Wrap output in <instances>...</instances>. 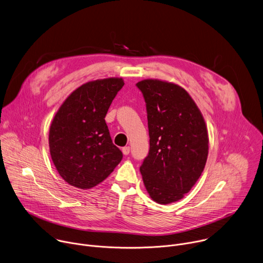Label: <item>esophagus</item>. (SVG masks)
Returning a JSON list of instances; mask_svg holds the SVG:
<instances>
[{
	"instance_id": "1",
	"label": "esophagus",
	"mask_w": 263,
	"mask_h": 263,
	"mask_svg": "<svg viewBox=\"0 0 263 263\" xmlns=\"http://www.w3.org/2000/svg\"><path fill=\"white\" fill-rule=\"evenodd\" d=\"M122 152L124 155H128L130 153V146H124L122 148Z\"/></svg>"
}]
</instances>
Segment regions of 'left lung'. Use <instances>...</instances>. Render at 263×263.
Masks as SVG:
<instances>
[{
  "label": "left lung",
  "mask_w": 263,
  "mask_h": 263,
  "mask_svg": "<svg viewBox=\"0 0 263 263\" xmlns=\"http://www.w3.org/2000/svg\"><path fill=\"white\" fill-rule=\"evenodd\" d=\"M146 103L148 155L140 165L147 194L171 204L189 193L208 156V131L200 109L183 87L158 79L136 83Z\"/></svg>",
  "instance_id": "1"
}]
</instances>
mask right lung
Returning a JSON list of instances; mask_svg holds the SVG:
<instances>
[{
	"label": "right lung",
	"instance_id": "obj_1",
	"mask_svg": "<svg viewBox=\"0 0 263 263\" xmlns=\"http://www.w3.org/2000/svg\"><path fill=\"white\" fill-rule=\"evenodd\" d=\"M122 78L89 81L62 103L49 133L53 163L69 185L89 190L104 181L123 158L111 140L107 111L124 86Z\"/></svg>",
	"mask_w": 263,
	"mask_h": 263
}]
</instances>
